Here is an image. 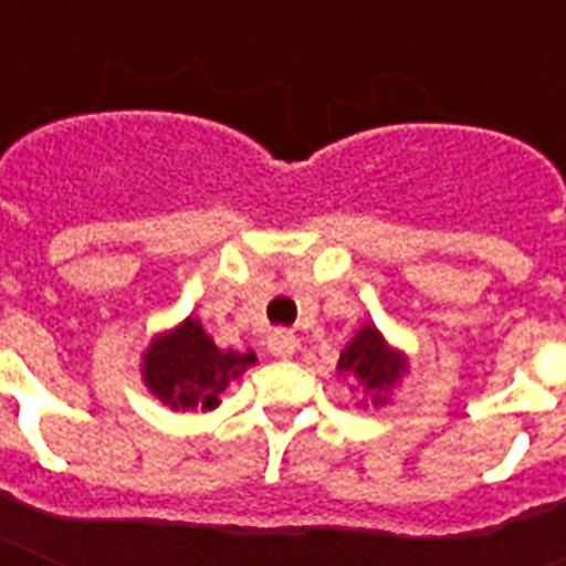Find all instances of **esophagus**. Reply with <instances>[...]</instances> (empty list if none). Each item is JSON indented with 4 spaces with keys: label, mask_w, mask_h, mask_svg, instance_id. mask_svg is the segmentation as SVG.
<instances>
[{
    "label": "esophagus",
    "mask_w": 566,
    "mask_h": 566,
    "mask_svg": "<svg viewBox=\"0 0 566 566\" xmlns=\"http://www.w3.org/2000/svg\"><path fill=\"white\" fill-rule=\"evenodd\" d=\"M266 349H270V355H275V358H291L293 349H296V337H293V332H287V328H275V332H270V337H266Z\"/></svg>",
    "instance_id": "obj_1"
}]
</instances>
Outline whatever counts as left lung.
<instances>
[{"label": "left lung", "instance_id": "obj_1", "mask_svg": "<svg viewBox=\"0 0 566 566\" xmlns=\"http://www.w3.org/2000/svg\"><path fill=\"white\" fill-rule=\"evenodd\" d=\"M337 373L344 378H353L370 394L373 405L387 402V390L408 373V361L399 349L387 344L376 326H367L355 332V337L346 344L337 361Z\"/></svg>", "mask_w": 566, "mask_h": 566}]
</instances>
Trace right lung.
Returning a JSON list of instances; mask_svg holds the SVG:
<instances>
[{
  "instance_id": "1",
  "label": "right lung",
  "mask_w": 566,
  "mask_h": 566,
  "mask_svg": "<svg viewBox=\"0 0 566 566\" xmlns=\"http://www.w3.org/2000/svg\"><path fill=\"white\" fill-rule=\"evenodd\" d=\"M255 364V353L220 349L205 335L199 319L188 317L172 332L153 337L144 353V381L172 411H211L222 390Z\"/></svg>"
}]
</instances>
